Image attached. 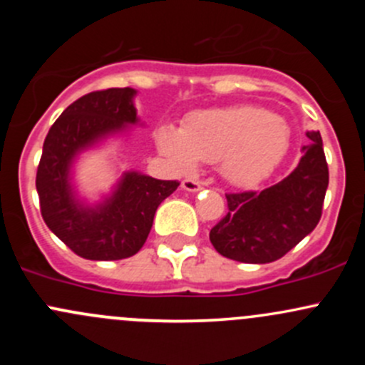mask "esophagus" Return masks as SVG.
I'll list each match as a JSON object with an SVG mask.
<instances>
[{"label": "esophagus", "mask_w": 365, "mask_h": 365, "mask_svg": "<svg viewBox=\"0 0 365 365\" xmlns=\"http://www.w3.org/2000/svg\"><path fill=\"white\" fill-rule=\"evenodd\" d=\"M182 187H183V190H187V192H197V190L201 189V183L196 182V180L187 178L182 182Z\"/></svg>", "instance_id": "34e87169"}]
</instances>
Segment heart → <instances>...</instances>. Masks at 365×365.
<instances>
[{
    "mask_svg": "<svg viewBox=\"0 0 365 365\" xmlns=\"http://www.w3.org/2000/svg\"><path fill=\"white\" fill-rule=\"evenodd\" d=\"M157 145L180 171H192L196 160L219 162L227 182L252 187L284 159L289 127L279 114L238 106L190 114L180 132L162 128Z\"/></svg>",
    "mask_w": 365,
    "mask_h": 365,
    "instance_id": "heart-1",
    "label": "heart"
}]
</instances>
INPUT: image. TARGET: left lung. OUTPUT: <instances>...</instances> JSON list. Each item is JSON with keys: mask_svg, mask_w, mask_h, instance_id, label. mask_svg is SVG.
Instances as JSON below:
<instances>
[{"mask_svg": "<svg viewBox=\"0 0 365 365\" xmlns=\"http://www.w3.org/2000/svg\"><path fill=\"white\" fill-rule=\"evenodd\" d=\"M284 180L263 190L226 194L227 213L210 230V242L224 257L240 263H272L304 240L322 219L329 187L319 132Z\"/></svg>", "mask_w": 365, "mask_h": 365, "instance_id": "left-lung-1", "label": "left lung"}]
</instances>
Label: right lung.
I'll use <instances>...</instances> for the list:
<instances>
[{
	"label": "right lung",
	"instance_id": "obj_1",
	"mask_svg": "<svg viewBox=\"0 0 365 365\" xmlns=\"http://www.w3.org/2000/svg\"><path fill=\"white\" fill-rule=\"evenodd\" d=\"M132 88L91 91L68 106L49 128L36 169L43 222L77 256L114 261L145 245L157 208L180 185L176 180L125 173L106 203L88 208L73 197L68 173L73 157L125 125L138 123Z\"/></svg>",
	"mask_w": 365,
	"mask_h": 365
}]
</instances>
